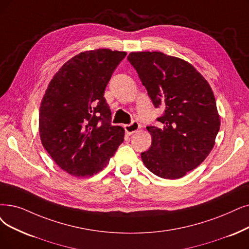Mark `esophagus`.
Listing matches in <instances>:
<instances>
[{"label": "esophagus", "instance_id": "1", "mask_svg": "<svg viewBox=\"0 0 249 249\" xmlns=\"http://www.w3.org/2000/svg\"><path fill=\"white\" fill-rule=\"evenodd\" d=\"M139 128H140V124H139L138 122H133L130 124L124 125V130H125L126 134H128V135L134 134L135 132H137L139 130Z\"/></svg>", "mask_w": 249, "mask_h": 249}]
</instances>
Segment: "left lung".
Here are the masks:
<instances>
[{"label": "left lung", "instance_id": "obj_1", "mask_svg": "<svg viewBox=\"0 0 249 249\" xmlns=\"http://www.w3.org/2000/svg\"><path fill=\"white\" fill-rule=\"evenodd\" d=\"M134 66L155 108L164 112L147 126L152 143L141 153L145 166L163 178H180L214 146L221 121L210 84L192 64L161 52H132Z\"/></svg>", "mask_w": 249, "mask_h": 249}]
</instances>
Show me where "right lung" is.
<instances>
[{
	"instance_id": "1",
	"label": "right lung",
	"mask_w": 249,
	"mask_h": 249,
	"mask_svg": "<svg viewBox=\"0 0 249 249\" xmlns=\"http://www.w3.org/2000/svg\"><path fill=\"white\" fill-rule=\"evenodd\" d=\"M125 55L110 49L82 52L64 63L50 82L39 107V137L64 172L93 176L123 143L124 127L111 124L104 92Z\"/></svg>"
}]
</instances>
